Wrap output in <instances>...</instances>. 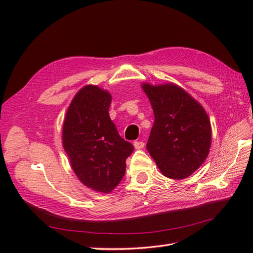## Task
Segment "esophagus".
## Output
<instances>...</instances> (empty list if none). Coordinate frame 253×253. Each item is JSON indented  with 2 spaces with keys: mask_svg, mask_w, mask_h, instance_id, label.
Returning <instances> with one entry per match:
<instances>
[{
  "mask_svg": "<svg viewBox=\"0 0 253 253\" xmlns=\"http://www.w3.org/2000/svg\"><path fill=\"white\" fill-rule=\"evenodd\" d=\"M144 146H145V143L142 142V140H139V142H135V143H134L135 149H142Z\"/></svg>",
  "mask_w": 253,
  "mask_h": 253,
  "instance_id": "34e87169",
  "label": "esophagus"
}]
</instances>
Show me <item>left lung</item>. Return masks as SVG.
<instances>
[{"label": "left lung", "instance_id": "left-lung-1", "mask_svg": "<svg viewBox=\"0 0 253 253\" xmlns=\"http://www.w3.org/2000/svg\"><path fill=\"white\" fill-rule=\"evenodd\" d=\"M154 111L146 148L164 176L186 178L209 155L210 118L202 105L175 84H142Z\"/></svg>", "mask_w": 253, "mask_h": 253}]
</instances>
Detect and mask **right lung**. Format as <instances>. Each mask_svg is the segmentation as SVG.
<instances>
[{
  "mask_svg": "<svg viewBox=\"0 0 253 253\" xmlns=\"http://www.w3.org/2000/svg\"><path fill=\"white\" fill-rule=\"evenodd\" d=\"M110 102V92L84 85L71 100L62 126V146L72 170L84 185L106 194L121 183L134 151L111 122Z\"/></svg>",
  "mask_w": 253,
  "mask_h": 253,
  "instance_id": "1",
  "label": "right lung"
}]
</instances>
